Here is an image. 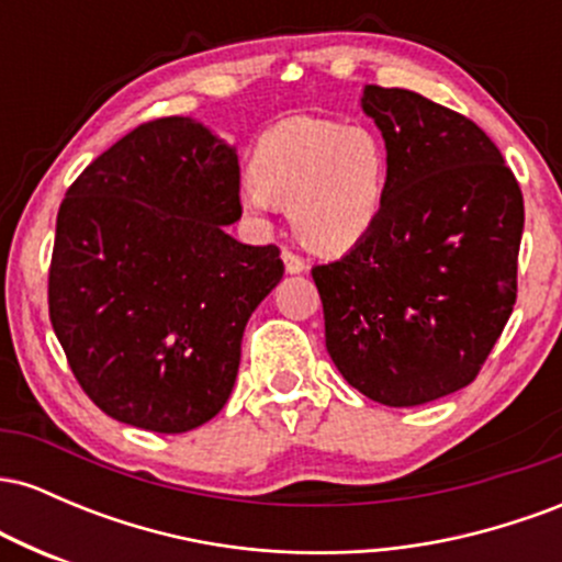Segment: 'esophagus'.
I'll use <instances>...</instances> for the list:
<instances>
[{
  "mask_svg": "<svg viewBox=\"0 0 562 562\" xmlns=\"http://www.w3.org/2000/svg\"><path fill=\"white\" fill-rule=\"evenodd\" d=\"M282 261H285V272L288 274L306 272V261H303L301 256H295L293 250H282Z\"/></svg>",
  "mask_w": 562,
  "mask_h": 562,
  "instance_id": "34e87169",
  "label": "esophagus"
}]
</instances>
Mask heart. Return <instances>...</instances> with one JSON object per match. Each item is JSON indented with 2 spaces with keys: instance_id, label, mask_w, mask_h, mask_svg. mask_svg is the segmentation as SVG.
Instances as JSON below:
<instances>
[{
  "instance_id": "heart-1",
  "label": "heart",
  "mask_w": 562,
  "mask_h": 562,
  "mask_svg": "<svg viewBox=\"0 0 562 562\" xmlns=\"http://www.w3.org/2000/svg\"><path fill=\"white\" fill-rule=\"evenodd\" d=\"M248 179L240 190L248 218L267 224L274 205H288L295 235L317 254L338 256L378 227L391 164L372 128L293 115L256 139Z\"/></svg>"
}]
</instances>
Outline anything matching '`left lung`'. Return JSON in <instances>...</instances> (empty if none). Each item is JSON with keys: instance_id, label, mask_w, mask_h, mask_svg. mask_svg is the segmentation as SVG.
<instances>
[{"instance_id": "obj_1", "label": "left lung", "mask_w": 562, "mask_h": 562, "mask_svg": "<svg viewBox=\"0 0 562 562\" xmlns=\"http://www.w3.org/2000/svg\"><path fill=\"white\" fill-rule=\"evenodd\" d=\"M362 111L389 150V200L367 240L312 269L325 346L372 402L428 404L479 375L513 314L524 195L465 115L372 83Z\"/></svg>"}]
</instances>
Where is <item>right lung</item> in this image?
Listing matches in <instances>:
<instances>
[{"mask_svg":"<svg viewBox=\"0 0 562 562\" xmlns=\"http://www.w3.org/2000/svg\"><path fill=\"white\" fill-rule=\"evenodd\" d=\"M237 150L190 115L142 124L83 169L57 211L49 319L113 420L184 434L227 404L245 325L282 280L240 218Z\"/></svg>","mask_w":562,"mask_h":562,"instance_id":"add662e5","label":"right lung"}]
</instances>
